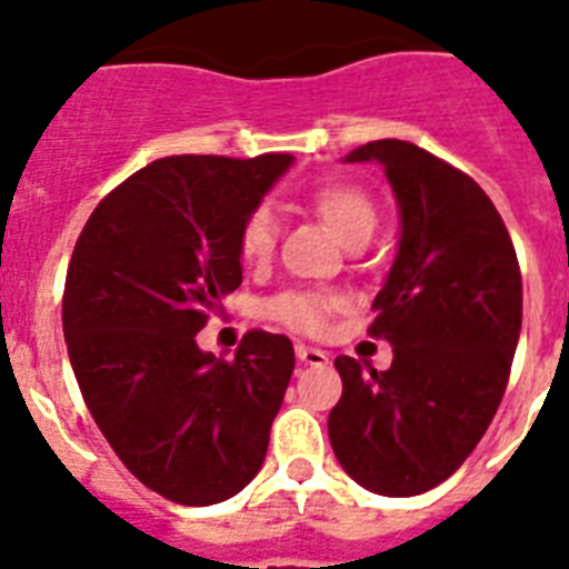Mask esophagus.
<instances>
[{
    "mask_svg": "<svg viewBox=\"0 0 569 569\" xmlns=\"http://www.w3.org/2000/svg\"><path fill=\"white\" fill-rule=\"evenodd\" d=\"M296 358L299 363L305 366H326L328 363V355L317 346H305V342H296Z\"/></svg>",
    "mask_w": 569,
    "mask_h": 569,
    "instance_id": "esophagus-1",
    "label": "esophagus"
}]
</instances>
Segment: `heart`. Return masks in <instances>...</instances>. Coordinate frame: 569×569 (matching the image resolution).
<instances>
[{
	"label": "heart",
	"instance_id": "b5f03b06",
	"mask_svg": "<svg viewBox=\"0 0 569 569\" xmlns=\"http://www.w3.org/2000/svg\"><path fill=\"white\" fill-rule=\"evenodd\" d=\"M308 203L326 220V227L349 247L363 238H372L378 227V209L369 194L351 182H326L308 197ZM276 243H279V218L267 206H258L238 229V258L252 270L267 267L276 252ZM335 308V296L317 293V290H284L264 305V313L299 335H322Z\"/></svg>",
	"mask_w": 569,
	"mask_h": 569
}]
</instances>
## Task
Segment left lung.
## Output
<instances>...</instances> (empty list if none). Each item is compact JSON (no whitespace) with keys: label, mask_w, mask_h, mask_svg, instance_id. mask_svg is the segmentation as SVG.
<instances>
[{"label":"left lung","mask_w":569,"mask_h":569,"mask_svg":"<svg viewBox=\"0 0 569 569\" xmlns=\"http://www.w3.org/2000/svg\"><path fill=\"white\" fill-rule=\"evenodd\" d=\"M346 162L383 166L401 241L369 328L392 366L335 360L342 396L328 439L375 495H425L471 457L503 401L523 319L518 256L486 191L419 144L380 139Z\"/></svg>","instance_id":"left-lung-1"}]
</instances>
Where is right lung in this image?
<instances>
[{
    "label": "right lung",
    "mask_w": 569,
    "mask_h": 569,
    "mask_svg": "<svg viewBox=\"0 0 569 569\" xmlns=\"http://www.w3.org/2000/svg\"><path fill=\"white\" fill-rule=\"evenodd\" d=\"M290 153L166 157L96 206L74 243L63 337L89 412L136 480L211 506L261 471L293 342L250 331L234 360L197 346L241 284L238 229Z\"/></svg>",
    "instance_id": "1"
}]
</instances>
